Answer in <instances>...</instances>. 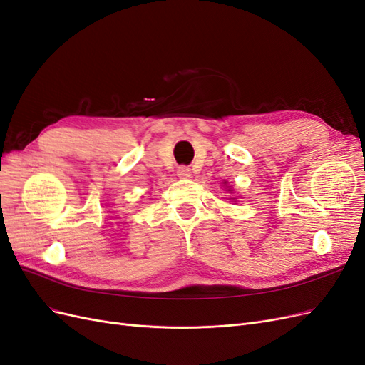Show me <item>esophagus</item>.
I'll list each match as a JSON object with an SVG mask.
<instances>
[{
  "label": "esophagus",
  "instance_id": "34e87169",
  "mask_svg": "<svg viewBox=\"0 0 365 365\" xmlns=\"http://www.w3.org/2000/svg\"><path fill=\"white\" fill-rule=\"evenodd\" d=\"M176 173H178L180 178H190L192 169L189 168V165H180L178 170H176Z\"/></svg>",
  "mask_w": 365,
  "mask_h": 365
}]
</instances>
